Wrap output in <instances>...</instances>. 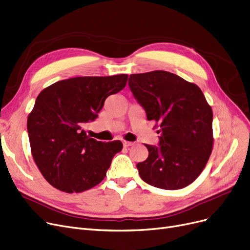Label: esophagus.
<instances>
[{
	"label": "esophagus",
	"instance_id": "obj_1",
	"mask_svg": "<svg viewBox=\"0 0 250 250\" xmlns=\"http://www.w3.org/2000/svg\"><path fill=\"white\" fill-rule=\"evenodd\" d=\"M123 145H124V147H129V146H133L134 143L128 142V141H123Z\"/></svg>",
	"mask_w": 250,
	"mask_h": 250
}]
</instances>
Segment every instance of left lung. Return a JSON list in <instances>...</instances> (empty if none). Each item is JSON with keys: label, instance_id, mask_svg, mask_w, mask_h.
<instances>
[{"label": "left lung", "instance_id": "obj_1", "mask_svg": "<svg viewBox=\"0 0 250 250\" xmlns=\"http://www.w3.org/2000/svg\"><path fill=\"white\" fill-rule=\"evenodd\" d=\"M129 90L148 121L159 124L158 146L146 145L147 159L137 168L144 182L165 190L190 185L210 156L212 110L202 91L165 70L131 74Z\"/></svg>", "mask_w": 250, "mask_h": 250}]
</instances>
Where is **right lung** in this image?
Masks as SVG:
<instances>
[{
  "mask_svg": "<svg viewBox=\"0 0 250 250\" xmlns=\"http://www.w3.org/2000/svg\"><path fill=\"white\" fill-rule=\"evenodd\" d=\"M126 74L80 77L42 90L27 118L31 154L42 175L56 189L80 193L105 178L121 141L101 142L83 127L98 117L108 96L122 91Z\"/></svg>",
  "mask_w": 250,
  "mask_h": 250,
  "instance_id": "1",
  "label": "right lung"
}]
</instances>
